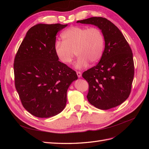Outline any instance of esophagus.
Segmentation results:
<instances>
[{
  "mask_svg": "<svg viewBox=\"0 0 149 149\" xmlns=\"http://www.w3.org/2000/svg\"><path fill=\"white\" fill-rule=\"evenodd\" d=\"M76 74H77L78 78H81V72H80V71H76Z\"/></svg>",
  "mask_w": 149,
  "mask_h": 149,
  "instance_id": "obj_1",
  "label": "esophagus"
}]
</instances>
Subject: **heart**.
Here are the masks:
<instances>
[{"mask_svg": "<svg viewBox=\"0 0 149 149\" xmlns=\"http://www.w3.org/2000/svg\"><path fill=\"white\" fill-rule=\"evenodd\" d=\"M61 37L63 42H55V52L65 64L71 63L76 53L78 58L75 66L78 69L87 66L89 62L95 63L102 57L105 40L100 29L73 26L65 30Z\"/></svg>", "mask_w": 149, "mask_h": 149, "instance_id": "heart-1", "label": "heart"}]
</instances>
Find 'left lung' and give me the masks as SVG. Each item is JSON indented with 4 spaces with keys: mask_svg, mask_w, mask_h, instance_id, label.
I'll return each instance as SVG.
<instances>
[{
    "mask_svg": "<svg viewBox=\"0 0 149 149\" xmlns=\"http://www.w3.org/2000/svg\"><path fill=\"white\" fill-rule=\"evenodd\" d=\"M77 23L97 26L105 40L100 62L82 74L89 84L88 101L102 110L121 104L130 95L134 76L133 54L128 42L119 29L106 18L94 17Z\"/></svg>",
    "mask_w": 149,
    "mask_h": 149,
    "instance_id": "obj_1",
    "label": "left lung"
}]
</instances>
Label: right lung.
<instances>
[{"label":"right lung","mask_w":149,"mask_h":149,"mask_svg":"<svg viewBox=\"0 0 149 149\" xmlns=\"http://www.w3.org/2000/svg\"><path fill=\"white\" fill-rule=\"evenodd\" d=\"M68 25L39 24L30 28L16 53L15 86L24 107L41 118L64 109L70 85L78 79L76 71L58 61L56 35Z\"/></svg>","instance_id":"right-lung-1"}]
</instances>
